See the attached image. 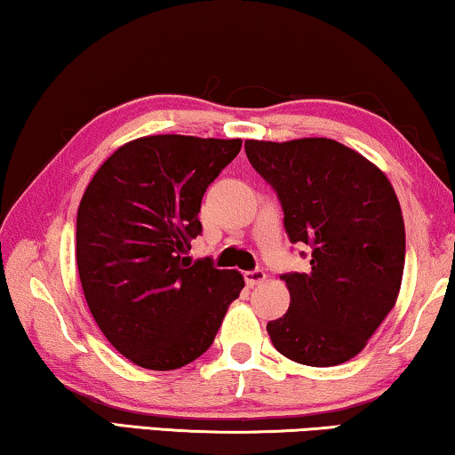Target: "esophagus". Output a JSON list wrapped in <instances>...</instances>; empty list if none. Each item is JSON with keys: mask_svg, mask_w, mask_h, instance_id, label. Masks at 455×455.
<instances>
[{"mask_svg": "<svg viewBox=\"0 0 455 455\" xmlns=\"http://www.w3.org/2000/svg\"><path fill=\"white\" fill-rule=\"evenodd\" d=\"M266 280V272L264 270H251V272H245V283L249 286H255V284H261Z\"/></svg>", "mask_w": 455, "mask_h": 455, "instance_id": "obj_1", "label": "esophagus"}]
</instances>
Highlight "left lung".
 <instances>
[{
  "label": "left lung",
  "mask_w": 455,
  "mask_h": 455,
  "mask_svg": "<svg viewBox=\"0 0 455 455\" xmlns=\"http://www.w3.org/2000/svg\"><path fill=\"white\" fill-rule=\"evenodd\" d=\"M249 163L278 194L292 243L311 247L309 272L284 274L289 311L266 325L294 363L334 367L367 347L398 299L406 233L379 166L330 138L245 140Z\"/></svg>",
  "instance_id": "1"
}]
</instances>
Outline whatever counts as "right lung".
<instances>
[{"mask_svg":"<svg viewBox=\"0 0 455 455\" xmlns=\"http://www.w3.org/2000/svg\"><path fill=\"white\" fill-rule=\"evenodd\" d=\"M241 140L164 133L132 140L94 172L76 220L88 309L132 363L185 367L214 342L245 280L185 258L202 233V197Z\"/></svg>","mask_w":455,"mask_h":455,"instance_id":"obj_1","label":"right lung"}]
</instances>
